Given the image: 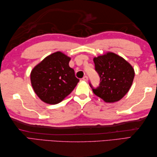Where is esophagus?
Segmentation results:
<instances>
[{"instance_id":"obj_1","label":"esophagus","mask_w":157,"mask_h":157,"mask_svg":"<svg viewBox=\"0 0 157 157\" xmlns=\"http://www.w3.org/2000/svg\"><path fill=\"white\" fill-rule=\"evenodd\" d=\"M83 80L85 81V82H87V81L88 80V76L85 75V76L84 77V78H83Z\"/></svg>"}]
</instances>
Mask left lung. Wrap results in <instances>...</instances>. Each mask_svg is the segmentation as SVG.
Listing matches in <instances>:
<instances>
[{"label":"left lung","instance_id":"obj_1","mask_svg":"<svg viewBox=\"0 0 157 157\" xmlns=\"http://www.w3.org/2000/svg\"><path fill=\"white\" fill-rule=\"evenodd\" d=\"M95 69L101 78L100 86L92 88L94 94L105 102H117L129 90L134 81L135 71L130 63L112 52L93 59Z\"/></svg>","mask_w":157,"mask_h":157}]
</instances>
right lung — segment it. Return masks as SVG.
Here are the masks:
<instances>
[{"instance_id":"1","label":"right lung","mask_w":157,"mask_h":157,"mask_svg":"<svg viewBox=\"0 0 157 157\" xmlns=\"http://www.w3.org/2000/svg\"><path fill=\"white\" fill-rule=\"evenodd\" d=\"M71 57L61 51L46 56L30 73L31 84L42 101L56 105L67 97L79 82L69 65Z\"/></svg>"}]
</instances>
